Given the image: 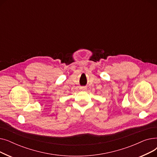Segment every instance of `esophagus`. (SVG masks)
<instances>
[{"label": "esophagus", "mask_w": 157, "mask_h": 157, "mask_svg": "<svg viewBox=\"0 0 157 157\" xmlns=\"http://www.w3.org/2000/svg\"><path fill=\"white\" fill-rule=\"evenodd\" d=\"M80 89H81V90H83V91H85V90H86V87H85V86H82V87L80 88Z\"/></svg>", "instance_id": "34e87169"}]
</instances>
